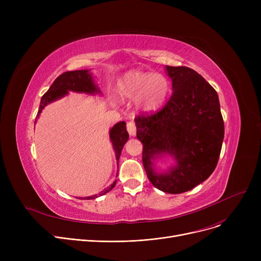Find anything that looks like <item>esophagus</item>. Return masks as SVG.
Segmentation results:
<instances>
[{"label":"esophagus","instance_id":"1","mask_svg":"<svg viewBox=\"0 0 261 261\" xmlns=\"http://www.w3.org/2000/svg\"><path fill=\"white\" fill-rule=\"evenodd\" d=\"M127 130L131 136H134L136 134V126L133 121L127 122Z\"/></svg>","mask_w":261,"mask_h":261}]
</instances>
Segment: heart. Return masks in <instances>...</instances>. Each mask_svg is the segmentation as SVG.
I'll list each match as a JSON object with an SVG mask.
<instances>
[{
  "label": "heart",
  "mask_w": 261,
  "mask_h": 261,
  "mask_svg": "<svg viewBox=\"0 0 261 261\" xmlns=\"http://www.w3.org/2000/svg\"><path fill=\"white\" fill-rule=\"evenodd\" d=\"M116 88L120 97L136 99L139 109L147 113L155 112L162 108L170 92V84L166 76L139 71H132L121 76Z\"/></svg>",
  "instance_id": "heart-1"
}]
</instances>
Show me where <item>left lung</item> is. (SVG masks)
Returning <instances> with one entry per match:
<instances>
[{
	"instance_id": "8db88e82",
	"label": "left lung",
	"mask_w": 261,
	"mask_h": 261,
	"mask_svg": "<svg viewBox=\"0 0 261 261\" xmlns=\"http://www.w3.org/2000/svg\"><path fill=\"white\" fill-rule=\"evenodd\" d=\"M165 70L172 95L161 111L135 120L136 138L143 144V165L149 181L168 194H182L214 172L224 139V122L215 89L186 66ZM175 160L167 171L158 172L155 161Z\"/></svg>"
}]
</instances>
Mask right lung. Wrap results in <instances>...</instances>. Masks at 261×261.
<instances>
[{
  "label": "right lung",
  "mask_w": 261,
  "mask_h": 261,
  "mask_svg": "<svg viewBox=\"0 0 261 261\" xmlns=\"http://www.w3.org/2000/svg\"><path fill=\"white\" fill-rule=\"evenodd\" d=\"M70 91L76 92V93H85V94H89V95H95V94L101 93L98 86L95 84L92 73H90V70L65 72L55 79V81L53 82V85L50 86L48 91L42 96V98H41V101H40L39 111H38L35 122H37V118L40 116L41 112H42V110L48 103L64 97V96H66ZM109 135H110V141H111V143L113 145V149L115 151V156H116L117 165H118V161H119V156L121 154V150L129 139V134L126 129V122L119 121V122L115 123V125L111 129H110ZM116 176H117V174H116ZM115 184H116V180L109 187L105 188L98 195L86 197L84 199L93 200V199L98 198V197L109 193L110 190H112L114 188ZM78 199H80V198H78ZM81 200H82V198H81Z\"/></svg>",
  "instance_id": "obj_1"
}]
</instances>
